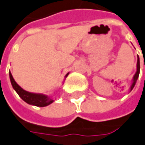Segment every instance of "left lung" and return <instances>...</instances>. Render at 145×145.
<instances>
[{"label":"left lung","mask_w":145,"mask_h":145,"mask_svg":"<svg viewBox=\"0 0 145 145\" xmlns=\"http://www.w3.org/2000/svg\"><path fill=\"white\" fill-rule=\"evenodd\" d=\"M140 57L139 56L137 57V64H136V71H135V74L133 76V79H132V83H131V85L130 87V91H131L134 87H135V84H136V81L139 78V74H140Z\"/></svg>","instance_id":"left-lung-1"}]
</instances>
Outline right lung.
Masks as SVG:
<instances>
[{
    "label": "right lung",
    "mask_w": 145,
    "mask_h": 145,
    "mask_svg": "<svg viewBox=\"0 0 145 145\" xmlns=\"http://www.w3.org/2000/svg\"><path fill=\"white\" fill-rule=\"evenodd\" d=\"M69 73H67L65 76V79L68 76ZM10 82L13 88L14 91L18 94V96L22 98V100L29 105H35L38 107H44L52 104L54 101V100L52 98V97H49L45 94L42 93H35V92H30V91H26L23 88H22L19 85L15 82L14 79L12 76V74L10 71Z\"/></svg>",
    "instance_id": "right-lung-1"
}]
</instances>
